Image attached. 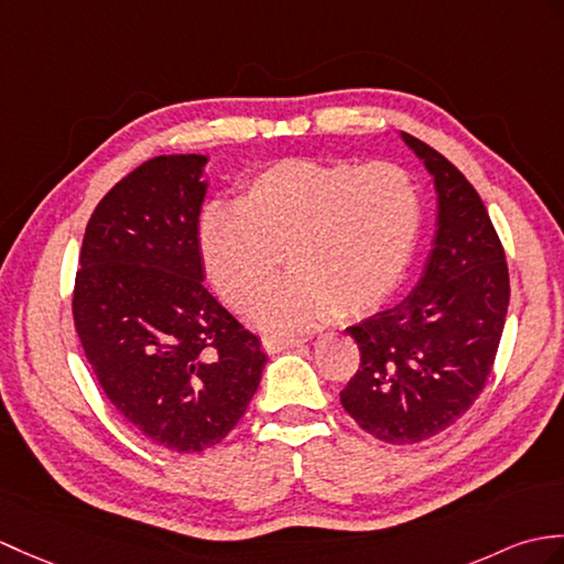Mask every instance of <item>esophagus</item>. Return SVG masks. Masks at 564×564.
Returning <instances> with one entry per match:
<instances>
[{
  "instance_id": "1",
  "label": "esophagus",
  "mask_w": 564,
  "mask_h": 564,
  "mask_svg": "<svg viewBox=\"0 0 564 564\" xmlns=\"http://www.w3.org/2000/svg\"><path fill=\"white\" fill-rule=\"evenodd\" d=\"M305 338H281V336H264L261 338V348L267 352H281L288 348H295V346H303Z\"/></svg>"
}]
</instances>
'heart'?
Listing matches in <instances>:
<instances>
[{
	"label": "heart",
	"mask_w": 564,
	"mask_h": 564,
	"mask_svg": "<svg viewBox=\"0 0 564 564\" xmlns=\"http://www.w3.org/2000/svg\"><path fill=\"white\" fill-rule=\"evenodd\" d=\"M423 189L399 163L285 159L240 185L238 202H208L196 220L206 279L235 312H250L283 264L285 279L257 319L293 332L384 305L411 267L423 230Z\"/></svg>",
	"instance_id": "b5f03b06"
}]
</instances>
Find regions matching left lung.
<instances>
[{
    "label": "left lung",
    "instance_id": "left-lung-1",
    "mask_svg": "<svg viewBox=\"0 0 564 564\" xmlns=\"http://www.w3.org/2000/svg\"><path fill=\"white\" fill-rule=\"evenodd\" d=\"M435 177V247L413 293L348 334L360 368L341 391L372 437L415 444L447 430L486 387L500 346L509 273L502 242L474 185L425 141L401 132Z\"/></svg>",
    "mask_w": 564,
    "mask_h": 564
}]
</instances>
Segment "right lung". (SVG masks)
Listing matches in <instances>:
<instances>
[{
    "label": "right lung",
    "instance_id": "add662e5",
    "mask_svg": "<svg viewBox=\"0 0 564 564\" xmlns=\"http://www.w3.org/2000/svg\"><path fill=\"white\" fill-rule=\"evenodd\" d=\"M206 155H159L102 196L86 226L72 314L105 397L143 437L214 447L259 387V338L206 291L196 250Z\"/></svg>",
    "mask_w": 564,
    "mask_h": 564
}]
</instances>
